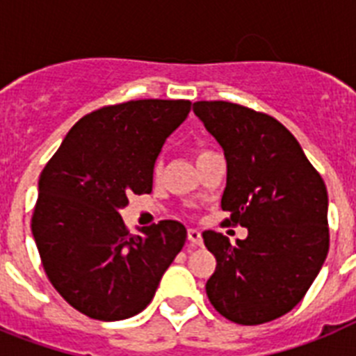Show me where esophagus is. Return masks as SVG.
I'll return each mask as SVG.
<instances>
[{"label":"esophagus","mask_w":356,"mask_h":356,"mask_svg":"<svg viewBox=\"0 0 356 356\" xmlns=\"http://www.w3.org/2000/svg\"><path fill=\"white\" fill-rule=\"evenodd\" d=\"M187 237H188V241L193 242L194 246H200L201 242H203V237H201V232H200V229H196V228H188Z\"/></svg>","instance_id":"34e87169"}]
</instances>
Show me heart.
<instances>
[{
  "instance_id": "1",
  "label": "heart",
  "mask_w": 356,
  "mask_h": 356,
  "mask_svg": "<svg viewBox=\"0 0 356 356\" xmlns=\"http://www.w3.org/2000/svg\"><path fill=\"white\" fill-rule=\"evenodd\" d=\"M209 153H212V151H209V149H197L196 151V160H200L201 156L209 155ZM160 172H162V162H160V160H156L155 165H153V176H155V178H159Z\"/></svg>"
}]
</instances>
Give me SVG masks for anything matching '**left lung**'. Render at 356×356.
Segmentation results:
<instances>
[{
  "mask_svg": "<svg viewBox=\"0 0 356 356\" xmlns=\"http://www.w3.org/2000/svg\"><path fill=\"white\" fill-rule=\"evenodd\" d=\"M193 110L225 149V222L248 228L235 246L222 234L203 232L217 260L207 296L237 325L269 323L303 300L325 264L326 185L294 135L271 115L229 102H196Z\"/></svg>",
  "mask_w": 356,
  "mask_h": 356,
  "instance_id": "obj_1",
  "label": "left lung"
}]
</instances>
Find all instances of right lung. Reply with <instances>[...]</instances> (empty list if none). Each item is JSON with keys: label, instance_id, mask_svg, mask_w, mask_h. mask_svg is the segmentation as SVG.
I'll use <instances>...</instances> for the list:
<instances>
[{"label": "right lung", "instance_id": "add662e5", "mask_svg": "<svg viewBox=\"0 0 356 356\" xmlns=\"http://www.w3.org/2000/svg\"><path fill=\"white\" fill-rule=\"evenodd\" d=\"M191 112L187 99L97 108L69 130L39 178L31 234L49 282L78 312L121 321L143 312L187 229L160 221L130 234L119 210L149 194L153 165Z\"/></svg>", "mask_w": 356, "mask_h": 356}]
</instances>
